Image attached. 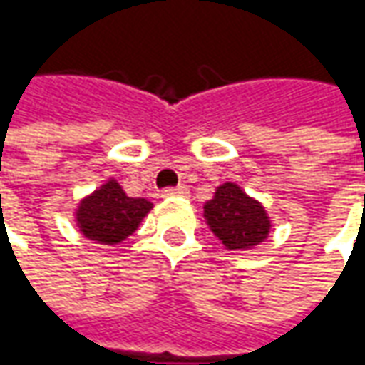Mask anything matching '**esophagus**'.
<instances>
[{"label": "esophagus", "instance_id": "34e87169", "mask_svg": "<svg viewBox=\"0 0 365 365\" xmlns=\"http://www.w3.org/2000/svg\"><path fill=\"white\" fill-rule=\"evenodd\" d=\"M187 195V187L178 185V187H168L162 191V197H185Z\"/></svg>", "mask_w": 365, "mask_h": 365}]
</instances>
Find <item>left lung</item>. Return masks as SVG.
<instances>
[{
    "label": "left lung",
    "instance_id": "8db88e82",
    "mask_svg": "<svg viewBox=\"0 0 365 365\" xmlns=\"http://www.w3.org/2000/svg\"><path fill=\"white\" fill-rule=\"evenodd\" d=\"M209 229L229 250H248L264 242L272 229L266 209L260 201L227 182L215 190L213 199L203 205Z\"/></svg>",
    "mask_w": 365,
    "mask_h": 365
}]
</instances>
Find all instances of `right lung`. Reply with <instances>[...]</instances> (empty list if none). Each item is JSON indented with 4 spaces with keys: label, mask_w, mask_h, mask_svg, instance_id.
<instances>
[{
    "label": "right lung",
    "mask_w": 365,
    "mask_h": 365,
    "mask_svg": "<svg viewBox=\"0 0 365 365\" xmlns=\"http://www.w3.org/2000/svg\"><path fill=\"white\" fill-rule=\"evenodd\" d=\"M150 209L148 199L128 197L117 180H109L80 201L76 222L83 237L97 245H119L138 229Z\"/></svg>",
    "instance_id": "right-lung-1"
}]
</instances>
